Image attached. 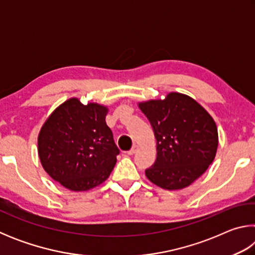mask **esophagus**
<instances>
[{"instance_id":"1","label":"esophagus","mask_w":255,"mask_h":255,"mask_svg":"<svg viewBox=\"0 0 255 255\" xmlns=\"http://www.w3.org/2000/svg\"><path fill=\"white\" fill-rule=\"evenodd\" d=\"M137 150H138V146H137V145H133L132 147H131V149L128 152V154H129V155H133V154H135V153L137 152Z\"/></svg>"}]
</instances>
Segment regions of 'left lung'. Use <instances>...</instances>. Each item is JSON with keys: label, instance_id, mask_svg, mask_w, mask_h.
Masks as SVG:
<instances>
[{"label": "left lung", "instance_id": "obj_1", "mask_svg": "<svg viewBox=\"0 0 255 255\" xmlns=\"http://www.w3.org/2000/svg\"><path fill=\"white\" fill-rule=\"evenodd\" d=\"M152 125L157 157L147 179L167 190L183 189L213 163L218 146L214 119L192 98L172 92L164 100L139 103Z\"/></svg>", "mask_w": 255, "mask_h": 255}]
</instances>
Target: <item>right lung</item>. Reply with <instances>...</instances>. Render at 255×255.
I'll return each mask as SVG.
<instances>
[{
    "label": "right lung",
    "instance_id": "right-lung-1",
    "mask_svg": "<svg viewBox=\"0 0 255 255\" xmlns=\"http://www.w3.org/2000/svg\"><path fill=\"white\" fill-rule=\"evenodd\" d=\"M107 108L84 106L73 98L60 105L42 126L38 154L45 171L63 187L85 191L101 184L120 153L106 124Z\"/></svg>",
    "mask_w": 255,
    "mask_h": 255
}]
</instances>
